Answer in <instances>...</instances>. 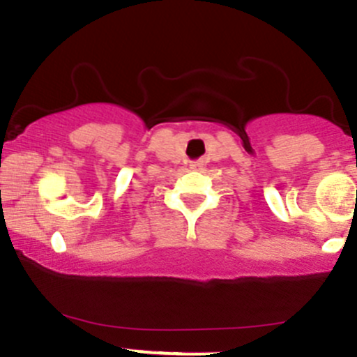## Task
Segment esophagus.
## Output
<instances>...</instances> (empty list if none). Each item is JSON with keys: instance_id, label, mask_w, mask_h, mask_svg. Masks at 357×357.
<instances>
[{"instance_id": "34e87169", "label": "esophagus", "mask_w": 357, "mask_h": 357, "mask_svg": "<svg viewBox=\"0 0 357 357\" xmlns=\"http://www.w3.org/2000/svg\"><path fill=\"white\" fill-rule=\"evenodd\" d=\"M201 167H203V163H201V161H194V163L190 165V168H194V170H201Z\"/></svg>"}]
</instances>
